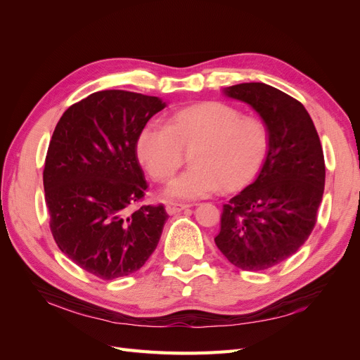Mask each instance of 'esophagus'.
I'll return each instance as SVG.
<instances>
[{
    "label": "esophagus",
    "instance_id": "1",
    "mask_svg": "<svg viewBox=\"0 0 360 360\" xmlns=\"http://www.w3.org/2000/svg\"><path fill=\"white\" fill-rule=\"evenodd\" d=\"M188 207H191L189 204H181V202H167L165 204V210L168 214H176L184 209H188Z\"/></svg>",
    "mask_w": 360,
    "mask_h": 360
}]
</instances>
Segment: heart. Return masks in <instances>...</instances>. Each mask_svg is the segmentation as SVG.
<instances>
[{
    "mask_svg": "<svg viewBox=\"0 0 360 360\" xmlns=\"http://www.w3.org/2000/svg\"><path fill=\"white\" fill-rule=\"evenodd\" d=\"M270 148V129L258 115H242L238 108L205 102L171 114L165 126L143 127L136 151L156 181H167L191 151L193 163L165 189L169 200H197L234 191L252 180Z\"/></svg>",
    "mask_w": 360,
    "mask_h": 360,
    "instance_id": "1",
    "label": "heart"
}]
</instances>
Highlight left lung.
Wrapping results in <instances>:
<instances>
[{"label": "left lung", "instance_id": "obj_1", "mask_svg": "<svg viewBox=\"0 0 360 360\" xmlns=\"http://www.w3.org/2000/svg\"><path fill=\"white\" fill-rule=\"evenodd\" d=\"M225 96L250 105L270 129V148L252 184L224 204L214 243L242 270H266L296 254L317 222L326 167L304 106L275 86L245 82Z\"/></svg>", "mask_w": 360, "mask_h": 360}]
</instances>
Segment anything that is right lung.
Returning a JSON list of instances; mask_svg holds the SVG:
<instances>
[{"label":"right lung","instance_id":"right-lung-1","mask_svg":"<svg viewBox=\"0 0 360 360\" xmlns=\"http://www.w3.org/2000/svg\"><path fill=\"white\" fill-rule=\"evenodd\" d=\"M165 108L159 97L103 90L69 106L48 147L43 188L57 246L89 274L112 281L153 254L168 214L141 205L148 184L136 141Z\"/></svg>","mask_w":360,"mask_h":360}]
</instances>
